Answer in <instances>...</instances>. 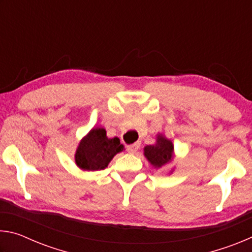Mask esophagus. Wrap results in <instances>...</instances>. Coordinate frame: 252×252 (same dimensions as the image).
<instances>
[{"mask_svg":"<svg viewBox=\"0 0 252 252\" xmlns=\"http://www.w3.org/2000/svg\"><path fill=\"white\" fill-rule=\"evenodd\" d=\"M140 147V143H133V144H130V146L126 147V151L129 153H135L138 151V149Z\"/></svg>","mask_w":252,"mask_h":252,"instance_id":"1","label":"esophagus"}]
</instances>
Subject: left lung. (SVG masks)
Listing matches in <instances>:
<instances>
[{"mask_svg":"<svg viewBox=\"0 0 252 252\" xmlns=\"http://www.w3.org/2000/svg\"><path fill=\"white\" fill-rule=\"evenodd\" d=\"M144 157L157 169L164 167L173 159V144L163 134L157 135V142L144 147Z\"/></svg>","mask_w":252,"mask_h":252,"instance_id":"8db88e82","label":"left lung"}]
</instances>
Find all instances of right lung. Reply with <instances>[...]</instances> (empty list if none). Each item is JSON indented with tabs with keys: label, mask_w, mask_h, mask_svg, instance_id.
Wrapping results in <instances>:
<instances>
[{
	"label": "right lung",
	"mask_w": 252,
	"mask_h": 252,
	"mask_svg": "<svg viewBox=\"0 0 252 252\" xmlns=\"http://www.w3.org/2000/svg\"><path fill=\"white\" fill-rule=\"evenodd\" d=\"M119 138L109 139L103 127L92 129L81 140L75 152V163L83 171L105 169L117 153L123 151Z\"/></svg>",
	"instance_id": "1"
}]
</instances>
